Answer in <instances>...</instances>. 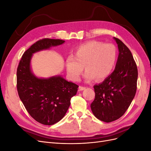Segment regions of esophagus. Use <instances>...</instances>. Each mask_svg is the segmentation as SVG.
<instances>
[{"label":"esophagus","mask_w":151,"mask_h":151,"mask_svg":"<svg viewBox=\"0 0 151 151\" xmlns=\"http://www.w3.org/2000/svg\"><path fill=\"white\" fill-rule=\"evenodd\" d=\"M86 88V87H84V86H80L79 87V91H83V90H84Z\"/></svg>","instance_id":"obj_1"}]
</instances>
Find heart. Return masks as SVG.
<instances>
[{"label": "heart", "instance_id": "heart-1", "mask_svg": "<svg viewBox=\"0 0 151 151\" xmlns=\"http://www.w3.org/2000/svg\"><path fill=\"white\" fill-rule=\"evenodd\" d=\"M117 58V50L115 45L90 41L77 47L74 57L69 56L66 60L68 75L74 81H78L84 70V78L90 82L94 78L101 81L110 74L115 67Z\"/></svg>", "mask_w": 151, "mask_h": 151}]
</instances>
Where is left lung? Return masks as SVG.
Returning a JSON list of instances; mask_svg holds the SVG:
<instances>
[{
	"instance_id": "1",
	"label": "left lung",
	"mask_w": 151,
	"mask_h": 151,
	"mask_svg": "<svg viewBox=\"0 0 151 151\" xmlns=\"http://www.w3.org/2000/svg\"><path fill=\"white\" fill-rule=\"evenodd\" d=\"M119 55L115 70L103 83L94 85L95 98L91 104L94 115L109 123L118 120L129 108L137 91L138 70L130 50L114 37Z\"/></svg>"
}]
</instances>
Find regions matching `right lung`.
<instances>
[{"label": "right lung", "instance_id": "1", "mask_svg": "<svg viewBox=\"0 0 151 151\" xmlns=\"http://www.w3.org/2000/svg\"><path fill=\"white\" fill-rule=\"evenodd\" d=\"M64 42L50 38L37 41L22 55L17 68V89L21 101L31 116L43 125H52L62 119L79 86L61 76L38 78L31 71V58L34 53Z\"/></svg>", "mask_w": 151, "mask_h": 151}]
</instances>
